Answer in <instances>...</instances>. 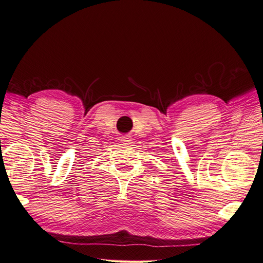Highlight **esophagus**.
Listing matches in <instances>:
<instances>
[{"instance_id":"34e87169","label":"esophagus","mask_w":263,"mask_h":263,"mask_svg":"<svg viewBox=\"0 0 263 263\" xmlns=\"http://www.w3.org/2000/svg\"><path fill=\"white\" fill-rule=\"evenodd\" d=\"M121 140H122V142H123L124 145H128L129 142H132V141H130L132 139H130L128 136H124V137H122V139H121Z\"/></svg>"}]
</instances>
